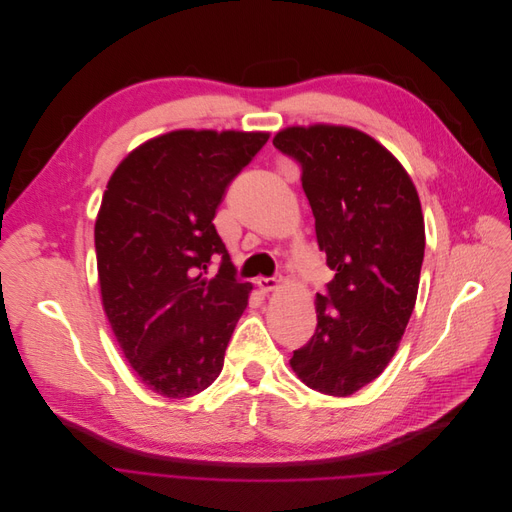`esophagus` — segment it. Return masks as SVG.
Wrapping results in <instances>:
<instances>
[{"mask_svg":"<svg viewBox=\"0 0 512 512\" xmlns=\"http://www.w3.org/2000/svg\"><path fill=\"white\" fill-rule=\"evenodd\" d=\"M278 278H258L256 280V284H258V288L262 290V292H270V290H274L276 286H278Z\"/></svg>","mask_w":512,"mask_h":512,"instance_id":"1","label":"esophagus"}]
</instances>
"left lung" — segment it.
I'll return each instance as SVG.
<instances>
[{
	"label": "left lung",
	"instance_id": "left-lung-1",
	"mask_svg": "<svg viewBox=\"0 0 512 512\" xmlns=\"http://www.w3.org/2000/svg\"><path fill=\"white\" fill-rule=\"evenodd\" d=\"M272 143L300 165L335 270L315 300L317 331L290 367L311 389L345 397L387 367L414 313L426 248L420 197L401 163L357 129L288 127Z\"/></svg>",
	"mask_w": 512,
	"mask_h": 512
}]
</instances>
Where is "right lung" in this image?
Returning <instances> with one entry per match:
<instances>
[{
	"label": "right lung",
	"mask_w": 512,
	"mask_h": 512,
	"mask_svg": "<svg viewBox=\"0 0 512 512\" xmlns=\"http://www.w3.org/2000/svg\"><path fill=\"white\" fill-rule=\"evenodd\" d=\"M268 133L173 131L129 153L94 224L102 306L141 381L171 399L210 387L242 317L236 278L214 226L226 187ZM219 274L207 278L211 262Z\"/></svg>",
	"instance_id": "add662e5"
}]
</instances>
